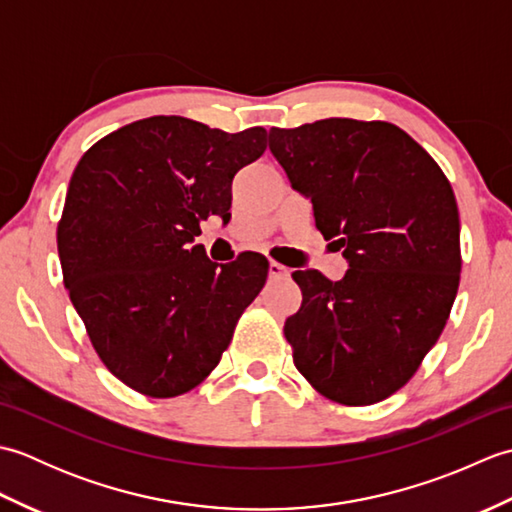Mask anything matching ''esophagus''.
Masks as SVG:
<instances>
[{
  "label": "esophagus",
  "mask_w": 512,
  "mask_h": 512,
  "mask_svg": "<svg viewBox=\"0 0 512 512\" xmlns=\"http://www.w3.org/2000/svg\"><path fill=\"white\" fill-rule=\"evenodd\" d=\"M268 275H270V279H284V277L290 275V270H288L284 264L270 262V264H268Z\"/></svg>",
  "instance_id": "obj_1"
}]
</instances>
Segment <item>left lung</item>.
Returning <instances> with one entry per match:
<instances>
[{"mask_svg": "<svg viewBox=\"0 0 512 512\" xmlns=\"http://www.w3.org/2000/svg\"><path fill=\"white\" fill-rule=\"evenodd\" d=\"M268 147L308 195L341 281L295 270L301 308L286 319L292 361L321 396L350 407L396 394L418 372L458 295L460 215L449 178L387 121L325 118L273 127Z\"/></svg>", "mask_w": 512, "mask_h": 512, "instance_id": "left-lung-1", "label": "left lung"}]
</instances>
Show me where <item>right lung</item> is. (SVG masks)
I'll return each mask as SVG.
<instances>
[{"instance_id":"right-lung-1","label":"right lung","mask_w":512,"mask_h":512,"mask_svg":"<svg viewBox=\"0 0 512 512\" xmlns=\"http://www.w3.org/2000/svg\"><path fill=\"white\" fill-rule=\"evenodd\" d=\"M264 151V127L149 116L76 165L57 226L63 284L103 365L138 394L198 387L264 288V255L215 264L191 246L200 222L231 215L235 173Z\"/></svg>"}]
</instances>
